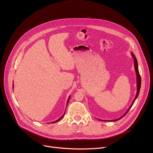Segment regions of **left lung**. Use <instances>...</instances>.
Returning <instances> with one entry per match:
<instances>
[{
    "label": "left lung",
    "instance_id": "8db88e82",
    "mask_svg": "<svg viewBox=\"0 0 153 153\" xmlns=\"http://www.w3.org/2000/svg\"><path fill=\"white\" fill-rule=\"evenodd\" d=\"M131 56H132V57H133V59H134V69H135V71H136V80H137V93H136V97H135V98H134V100H133V103H131V106H129V108L128 109V110H127V111L122 116H121L120 118H118V119H114V120H102V121H113V122H115V121H117V120H120V119H122V117H123L126 114V113L129 111V110H130V108L132 107V106H133V105L134 104V102H135V100H136V99L137 98V97H138V95H139V92H140V86H141V77H140V74H139V69H138V64H137V59H136V56H134V54L133 53H131Z\"/></svg>",
    "mask_w": 153,
    "mask_h": 153
}]
</instances>
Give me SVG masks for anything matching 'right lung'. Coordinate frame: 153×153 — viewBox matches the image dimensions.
Returning <instances> with one entry per match:
<instances>
[{"instance_id": "1", "label": "right lung", "mask_w": 153, "mask_h": 153, "mask_svg": "<svg viewBox=\"0 0 153 153\" xmlns=\"http://www.w3.org/2000/svg\"><path fill=\"white\" fill-rule=\"evenodd\" d=\"M13 86H14V85H13ZM70 97H71V96H70V97H68V100H67V105H68V102H69V100H70ZM65 113H64V114L62 115V117H60L59 119H57V120H55V121H54V122H52L51 123H55V122H57V121L60 120V119H62V117H63L65 116ZM50 123H51V122H50Z\"/></svg>"}]
</instances>
